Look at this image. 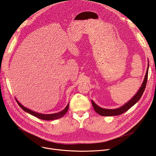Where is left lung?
Segmentation results:
<instances>
[{"label": "left lung", "mask_w": 156, "mask_h": 156, "mask_svg": "<svg viewBox=\"0 0 156 156\" xmlns=\"http://www.w3.org/2000/svg\"><path fill=\"white\" fill-rule=\"evenodd\" d=\"M148 65L147 71H146V75L144 77V81L142 84V86H141V87L139 90V91L134 96V97H133V98H132L131 100L130 101H129L127 103H126L124 105H123L119 108H116V109H106V108H101L99 106H98L95 103H94L93 101H92L94 109L95 110V111L98 113V114L100 115L101 116H117V115H122V113H124L128 109H129V108L132 106H133L135 103L140 100V98H141V96H142L145 90V88L146 86V83H147V79H148V66H149Z\"/></svg>", "instance_id": "8db88e82"}]
</instances>
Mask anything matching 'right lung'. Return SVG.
Masks as SVG:
<instances>
[{
    "mask_svg": "<svg viewBox=\"0 0 156 156\" xmlns=\"http://www.w3.org/2000/svg\"><path fill=\"white\" fill-rule=\"evenodd\" d=\"M16 100L17 101L18 105L20 106V107L22 108V109H23L25 111H26L27 112H29V114H30L33 116H34L37 118H38V119H40L45 120H53L60 119V118H62L66 114V113L67 112V111L68 110V108H69V103H68V105L66 106V107L61 112H59L58 113H55V114L44 115V114H40V113H37V112L32 111L29 109V108L25 107L24 106H23L17 100Z\"/></svg>",
    "mask_w": 156,
    "mask_h": 156,
    "instance_id": "obj_1",
    "label": "right lung"
}]
</instances>
